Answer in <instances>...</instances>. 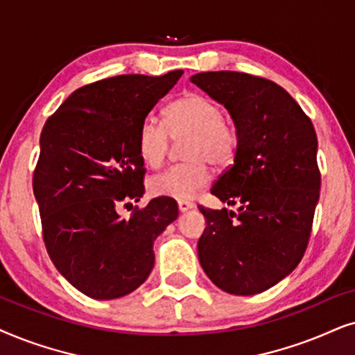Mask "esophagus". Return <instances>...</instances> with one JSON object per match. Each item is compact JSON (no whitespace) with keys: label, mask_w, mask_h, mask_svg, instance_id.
Here are the masks:
<instances>
[{"label":"esophagus","mask_w":355,"mask_h":355,"mask_svg":"<svg viewBox=\"0 0 355 355\" xmlns=\"http://www.w3.org/2000/svg\"><path fill=\"white\" fill-rule=\"evenodd\" d=\"M193 207H195V205H193L191 201H185V200L178 201V211L180 212H187V211L193 209Z\"/></svg>","instance_id":"esophagus-1"}]
</instances>
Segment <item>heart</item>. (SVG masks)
<instances>
[{
    "instance_id": "b5f03b06",
    "label": "heart",
    "mask_w": 355,
    "mask_h": 355,
    "mask_svg": "<svg viewBox=\"0 0 355 355\" xmlns=\"http://www.w3.org/2000/svg\"><path fill=\"white\" fill-rule=\"evenodd\" d=\"M183 141L187 162L154 175L149 190L155 196L190 200L211 180L207 162L229 164L239 148V131L232 120L222 115L214 98L188 92L165 108L164 123L148 116L139 125L136 143L141 160L159 167L167 157L172 139Z\"/></svg>"
}]
</instances>
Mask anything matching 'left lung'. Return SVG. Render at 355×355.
I'll return each instance as SVG.
<instances>
[{
  "mask_svg": "<svg viewBox=\"0 0 355 355\" xmlns=\"http://www.w3.org/2000/svg\"><path fill=\"white\" fill-rule=\"evenodd\" d=\"M190 81L229 110L239 131L234 164L211 190L239 211L200 206L206 229L198 258L219 289L259 294L289 276L309 245L321 185L315 128L269 79L209 71Z\"/></svg>",
  "mask_w": 355,
  "mask_h": 355,
  "instance_id": "left-lung-1",
  "label": "left lung"
}]
</instances>
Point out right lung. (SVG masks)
<instances>
[{
	"label": "right lung",
	"mask_w": 355,
	"mask_h": 355,
	"mask_svg": "<svg viewBox=\"0 0 355 355\" xmlns=\"http://www.w3.org/2000/svg\"><path fill=\"white\" fill-rule=\"evenodd\" d=\"M182 74H123L87 84L42 130L32 185L46 252L61 276L91 299L138 289L154 268V240L178 217L172 198L135 207L130 219L118 207L144 195L136 136Z\"/></svg>",
	"instance_id": "add662e5"
}]
</instances>
